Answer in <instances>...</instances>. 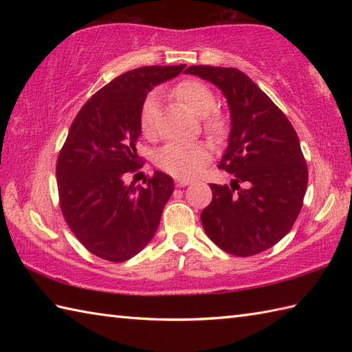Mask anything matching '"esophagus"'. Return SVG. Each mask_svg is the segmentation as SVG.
I'll use <instances>...</instances> for the list:
<instances>
[{
    "label": "esophagus",
    "mask_w": 352,
    "mask_h": 352,
    "mask_svg": "<svg viewBox=\"0 0 352 352\" xmlns=\"http://www.w3.org/2000/svg\"><path fill=\"white\" fill-rule=\"evenodd\" d=\"M190 183H192L190 180H184V178H177L175 180L177 188H184V186H189Z\"/></svg>",
    "instance_id": "obj_1"
}]
</instances>
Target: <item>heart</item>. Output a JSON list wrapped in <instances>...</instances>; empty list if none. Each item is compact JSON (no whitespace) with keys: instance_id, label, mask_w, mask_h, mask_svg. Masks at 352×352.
Segmentation results:
<instances>
[{"instance_id":"1","label":"heart","mask_w":352,"mask_h":352,"mask_svg":"<svg viewBox=\"0 0 352 352\" xmlns=\"http://www.w3.org/2000/svg\"><path fill=\"white\" fill-rule=\"evenodd\" d=\"M177 100L184 102L193 113L204 118V129L213 138H222L227 131V122L219 113H212L216 107V96L203 81L186 80L172 91ZM160 100L157 94H149L142 102L139 124L142 134L151 138L155 131ZM210 160V148L203 142L195 144H168L157 153L155 162L162 169L178 178H192L199 174Z\"/></svg>"}]
</instances>
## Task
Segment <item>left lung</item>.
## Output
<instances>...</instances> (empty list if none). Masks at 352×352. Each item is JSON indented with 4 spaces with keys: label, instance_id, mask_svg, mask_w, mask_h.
<instances>
[{
    "label": "left lung",
    "instance_id": "obj_1",
    "mask_svg": "<svg viewBox=\"0 0 352 352\" xmlns=\"http://www.w3.org/2000/svg\"><path fill=\"white\" fill-rule=\"evenodd\" d=\"M184 72L218 86L231 116L218 168L234 180L210 184L213 199L201 212V223L221 250L256 256L278 243L301 212L309 170L300 139L286 115L242 71L195 65Z\"/></svg>",
    "mask_w": 352,
    "mask_h": 352
}]
</instances>
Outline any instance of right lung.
<instances>
[{
    "label": "right lung",
    "mask_w": 352,
    "mask_h": 352,
    "mask_svg": "<svg viewBox=\"0 0 352 352\" xmlns=\"http://www.w3.org/2000/svg\"><path fill=\"white\" fill-rule=\"evenodd\" d=\"M184 66L122 74L92 95L71 124L57 159L58 201L72 233L96 257L125 261L155 234L174 182L160 170L145 186L126 184L125 177L144 163L136 149L142 102Z\"/></svg>",
    "instance_id": "right-lung-1"
}]
</instances>
